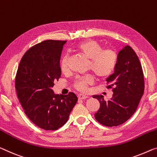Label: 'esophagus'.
Segmentation results:
<instances>
[{
    "label": "esophagus",
    "instance_id": "34e87169",
    "mask_svg": "<svg viewBox=\"0 0 157 157\" xmlns=\"http://www.w3.org/2000/svg\"><path fill=\"white\" fill-rule=\"evenodd\" d=\"M86 98H88V96H86L85 95H82V94H78V100H86Z\"/></svg>",
    "mask_w": 157,
    "mask_h": 157
}]
</instances>
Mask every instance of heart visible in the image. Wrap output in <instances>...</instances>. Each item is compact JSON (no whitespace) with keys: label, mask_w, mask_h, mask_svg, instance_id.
<instances>
[{"label":"heart","mask_w":157,"mask_h":157,"mask_svg":"<svg viewBox=\"0 0 157 157\" xmlns=\"http://www.w3.org/2000/svg\"><path fill=\"white\" fill-rule=\"evenodd\" d=\"M76 52L90 60L88 69L96 78L105 79L112 75L117 64V55L114 50L103 49L102 45L94 40H88L79 43L75 48ZM68 57L65 55L60 61V69L62 72L68 69ZM93 83V78L87 76L77 80L74 83L75 88L79 91L86 90L87 87Z\"/></svg>","instance_id":"obj_1"}]
</instances>
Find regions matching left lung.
Returning a JSON list of instances; mask_svg holds the SVG:
<instances>
[{
    "mask_svg": "<svg viewBox=\"0 0 157 157\" xmlns=\"http://www.w3.org/2000/svg\"><path fill=\"white\" fill-rule=\"evenodd\" d=\"M107 88L112 89L111 100L93 95L100 103L95 118L104 126L112 127L124 124L136 112L144 89V74L136 52L129 45L121 50L114 74L107 78Z\"/></svg>",
    "mask_w": 157,
    "mask_h": 157,
    "instance_id": "left-lung-1",
    "label": "left lung"
}]
</instances>
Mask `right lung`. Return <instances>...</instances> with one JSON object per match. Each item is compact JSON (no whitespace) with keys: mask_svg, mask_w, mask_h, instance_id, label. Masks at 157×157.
<instances>
[{"mask_svg":"<svg viewBox=\"0 0 157 157\" xmlns=\"http://www.w3.org/2000/svg\"><path fill=\"white\" fill-rule=\"evenodd\" d=\"M66 40H47L29 48L19 64L15 89L26 115L47 131L66 124L78 98L74 93H54V82L61 77L59 61Z\"/></svg>","mask_w":157,"mask_h":157,"instance_id":"obj_1","label":"right lung"}]
</instances>
